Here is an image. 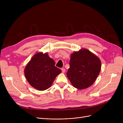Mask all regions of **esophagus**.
I'll use <instances>...</instances> for the list:
<instances>
[{
  "label": "esophagus",
  "instance_id": "34e87169",
  "mask_svg": "<svg viewBox=\"0 0 123 123\" xmlns=\"http://www.w3.org/2000/svg\"><path fill=\"white\" fill-rule=\"evenodd\" d=\"M61 70H62V73H65V69H64V68H62L61 69Z\"/></svg>",
  "mask_w": 123,
  "mask_h": 123
}]
</instances>
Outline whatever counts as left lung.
<instances>
[{
  "label": "left lung",
  "instance_id": "8db88e82",
  "mask_svg": "<svg viewBox=\"0 0 123 123\" xmlns=\"http://www.w3.org/2000/svg\"><path fill=\"white\" fill-rule=\"evenodd\" d=\"M101 68L99 58L87 49L71 54L67 76L75 88L84 89L91 86L99 75Z\"/></svg>",
  "mask_w": 123,
  "mask_h": 123
}]
</instances>
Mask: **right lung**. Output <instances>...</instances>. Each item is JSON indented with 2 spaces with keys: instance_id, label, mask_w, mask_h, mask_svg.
I'll return each instance as SVG.
<instances>
[{
  "instance_id": "1",
  "label": "right lung",
  "mask_w": 123,
  "mask_h": 123,
  "mask_svg": "<svg viewBox=\"0 0 123 123\" xmlns=\"http://www.w3.org/2000/svg\"><path fill=\"white\" fill-rule=\"evenodd\" d=\"M55 64V61L48 53L35 54L24 69L25 77L30 85L39 91L49 88L56 77L61 72Z\"/></svg>"
}]
</instances>
